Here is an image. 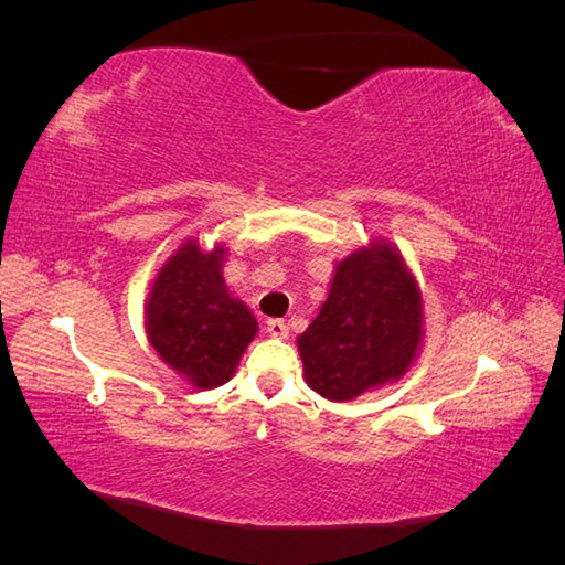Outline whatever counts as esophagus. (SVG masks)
<instances>
[{
	"instance_id": "34e87169",
	"label": "esophagus",
	"mask_w": 565,
	"mask_h": 565,
	"mask_svg": "<svg viewBox=\"0 0 565 565\" xmlns=\"http://www.w3.org/2000/svg\"><path fill=\"white\" fill-rule=\"evenodd\" d=\"M266 330H268V334H270V337H276V339H285V337L289 334L287 322H285V320H280V318H270V320H266Z\"/></svg>"
}]
</instances>
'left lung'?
<instances>
[{"instance_id":"8db88e82","label":"left lung","mask_w":565,"mask_h":565,"mask_svg":"<svg viewBox=\"0 0 565 565\" xmlns=\"http://www.w3.org/2000/svg\"><path fill=\"white\" fill-rule=\"evenodd\" d=\"M419 339L413 273L391 245L374 243L337 264L330 295L297 344L309 386L328 401H351L401 380Z\"/></svg>"}]
</instances>
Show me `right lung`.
<instances>
[{
  "mask_svg": "<svg viewBox=\"0 0 565 565\" xmlns=\"http://www.w3.org/2000/svg\"><path fill=\"white\" fill-rule=\"evenodd\" d=\"M224 247L185 241L152 282L146 332L162 361L198 388L226 384L256 334V320L221 276Z\"/></svg>",
  "mask_w": 565,
  "mask_h": 565,
  "instance_id": "1",
  "label": "right lung"
}]
</instances>
